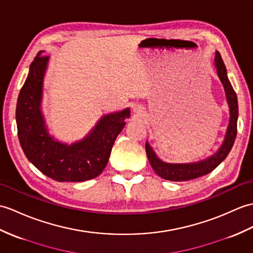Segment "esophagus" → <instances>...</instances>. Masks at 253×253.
<instances>
[{
    "label": "esophagus",
    "mask_w": 253,
    "mask_h": 253,
    "mask_svg": "<svg viewBox=\"0 0 253 253\" xmlns=\"http://www.w3.org/2000/svg\"><path fill=\"white\" fill-rule=\"evenodd\" d=\"M133 112L137 113V114L140 115V116H142V113H143V112H142V108L139 107V105H137V107L133 109Z\"/></svg>",
    "instance_id": "esophagus-1"
}]
</instances>
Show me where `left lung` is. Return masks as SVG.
<instances>
[{
    "instance_id": "left-lung-1",
    "label": "left lung",
    "mask_w": 253,
    "mask_h": 253,
    "mask_svg": "<svg viewBox=\"0 0 253 253\" xmlns=\"http://www.w3.org/2000/svg\"><path fill=\"white\" fill-rule=\"evenodd\" d=\"M214 66L216 68V73L222 85L224 87L226 100L230 107V124L227 126L225 138L219 151L210 156L206 160L190 163V164H169L161 161L155 154V152L152 149V146L146 142L145 143V152L148 155L149 162L154 171L160 175L161 178L169 180V181H189L192 179H196L203 175L212 171L213 169L218 167L220 164L225 160L226 156L230 153L233 148L237 134V119H238V102L236 92L233 89V87L228 81L225 64L222 60V57L219 51L215 52L214 57Z\"/></svg>"
}]
</instances>
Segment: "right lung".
Segmentation results:
<instances>
[{
  "label": "right lung",
  "mask_w": 253,
  "mask_h": 253,
  "mask_svg": "<svg viewBox=\"0 0 253 253\" xmlns=\"http://www.w3.org/2000/svg\"><path fill=\"white\" fill-rule=\"evenodd\" d=\"M48 56L40 51L20 89L16 108L18 138L23 153L41 172L58 182H83L98 177L109 161L116 137L130 111L103 115L87 136L72 144L49 136L41 111Z\"/></svg>",
  "instance_id": "add662e5"
}]
</instances>
